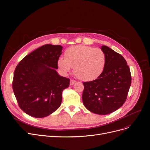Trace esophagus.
<instances>
[{
	"instance_id": "obj_1",
	"label": "esophagus",
	"mask_w": 150,
	"mask_h": 150,
	"mask_svg": "<svg viewBox=\"0 0 150 150\" xmlns=\"http://www.w3.org/2000/svg\"><path fill=\"white\" fill-rule=\"evenodd\" d=\"M76 83V81L74 80H70V85H73L75 83Z\"/></svg>"
}]
</instances>
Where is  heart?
Here are the masks:
<instances>
[{"instance_id":"heart-1","label":"heart","mask_w":150,"mask_h":150,"mask_svg":"<svg viewBox=\"0 0 150 150\" xmlns=\"http://www.w3.org/2000/svg\"><path fill=\"white\" fill-rule=\"evenodd\" d=\"M106 56L99 48L76 45L67 49L65 58L58 60L57 66L64 74H67L74 67V73L83 80H92L98 77L105 67Z\"/></svg>"}]
</instances>
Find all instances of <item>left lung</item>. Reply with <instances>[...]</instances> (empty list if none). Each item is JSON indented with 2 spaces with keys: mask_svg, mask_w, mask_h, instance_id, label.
I'll use <instances>...</instances> for the list:
<instances>
[{
  "mask_svg": "<svg viewBox=\"0 0 150 150\" xmlns=\"http://www.w3.org/2000/svg\"><path fill=\"white\" fill-rule=\"evenodd\" d=\"M101 50L106 56L105 67L97 79L83 82L82 99L90 112L107 115L125 102L131 84V74L125 58L107 46Z\"/></svg>",
  "mask_w": 150,
  "mask_h": 150,
  "instance_id": "1",
  "label": "left lung"
}]
</instances>
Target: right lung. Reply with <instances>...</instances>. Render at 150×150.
Listing matches in <instances>:
<instances>
[{"mask_svg":"<svg viewBox=\"0 0 150 150\" xmlns=\"http://www.w3.org/2000/svg\"><path fill=\"white\" fill-rule=\"evenodd\" d=\"M62 50L61 45H43L25 56L15 70L12 86L18 105L32 117L44 118L61 105L62 91L70 84L69 79L56 70Z\"/></svg>","mask_w":150,"mask_h":150,"instance_id":"1","label":"right lung"}]
</instances>
